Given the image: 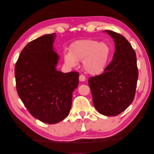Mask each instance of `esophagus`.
<instances>
[{
    "instance_id": "34e87169",
    "label": "esophagus",
    "mask_w": 154,
    "mask_h": 154,
    "mask_svg": "<svg viewBox=\"0 0 154 154\" xmlns=\"http://www.w3.org/2000/svg\"><path fill=\"white\" fill-rule=\"evenodd\" d=\"M85 80H86V78H85V76L84 75H82V74L80 75V76H79V80H80V81L84 82V81H85Z\"/></svg>"
}]
</instances>
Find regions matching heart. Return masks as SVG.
<instances>
[{
	"mask_svg": "<svg viewBox=\"0 0 154 154\" xmlns=\"http://www.w3.org/2000/svg\"><path fill=\"white\" fill-rule=\"evenodd\" d=\"M111 48L108 43L93 39L80 40L72 44L69 52H66L64 60L69 66L74 67L82 60L86 72L97 74L105 69L108 61Z\"/></svg>",
	"mask_w": 154,
	"mask_h": 154,
	"instance_id": "b5f03b06",
	"label": "heart"
}]
</instances>
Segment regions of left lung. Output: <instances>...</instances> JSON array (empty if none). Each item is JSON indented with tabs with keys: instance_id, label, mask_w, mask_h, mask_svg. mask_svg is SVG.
<instances>
[{
	"instance_id": "left-lung-1",
	"label": "left lung",
	"mask_w": 154,
	"mask_h": 154,
	"mask_svg": "<svg viewBox=\"0 0 154 154\" xmlns=\"http://www.w3.org/2000/svg\"><path fill=\"white\" fill-rule=\"evenodd\" d=\"M106 32L115 42L113 59L102 74L88 79V85L97 110L104 116H115L133 102L139 74L136 53L128 40L115 32Z\"/></svg>"
}]
</instances>
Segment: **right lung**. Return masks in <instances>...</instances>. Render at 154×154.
Returning <instances> with one entry per match:
<instances>
[{"label":"right lung","mask_w":154,"mask_h":154,"mask_svg":"<svg viewBox=\"0 0 154 154\" xmlns=\"http://www.w3.org/2000/svg\"><path fill=\"white\" fill-rule=\"evenodd\" d=\"M55 34L29 42L15 67L18 95L32 116L42 122L56 124L68 116L72 93L79 85V72L56 69L59 57L53 51Z\"/></svg>","instance_id":"right-lung-1"}]
</instances>
